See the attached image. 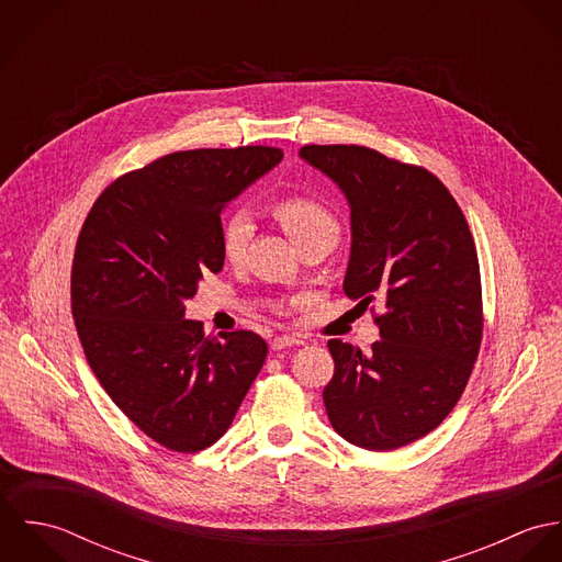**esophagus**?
<instances>
[{
	"label": "esophagus",
	"mask_w": 562,
	"mask_h": 562,
	"mask_svg": "<svg viewBox=\"0 0 562 562\" xmlns=\"http://www.w3.org/2000/svg\"><path fill=\"white\" fill-rule=\"evenodd\" d=\"M305 341L299 339V337H290V335H281V337H274L272 339V350H285V348H292V346H303Z\"/></svg>",
	"instance_id": "34e87169"
}]
</instances>
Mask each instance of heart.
<instances>
[{
  "mask_svg": "<svg viewBox=\"0 0 562 562\" xmlns=\"http://www.w3.org/2000/svg\"><path fill=\"white\" fill-rule=\"evenodd\" d=\"M272 216L279 221L288 238L299 248L312 241L335 244L339 238V223L330 210L310 196H285L272 205ZM252 236L250 218L238 212L223 223L221 248L227 261L238 263Z\"/></svg>",
  "mask_w": 562,
  "mask_h": 562,
  "instance_id": "1",
  "label": "heart"
}]
</instances>
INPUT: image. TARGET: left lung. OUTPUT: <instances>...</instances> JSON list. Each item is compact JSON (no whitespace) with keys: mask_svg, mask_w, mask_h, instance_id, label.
I'll list each match as a JSON object with an SVG mask.
<instances>
[{"mask_svg":"<svg viewBox=\"0 0 562 562\" xmlns=\"http://www.w3.org/2000/svg\"><path fill=\"white\" fill-rule=\"evenodd\" d=\"M350 207L346 296L383 303L366 355L330 339L322 398L350 443L383 452L437 428L461 398L482 337L481 270L468 221L428 170L355 145H307Z\"/></svg>","mask_w":562,"mask_h":562,"instance_id":"obj_1","label":"left lung"}]
</instances>
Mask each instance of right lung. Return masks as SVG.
<instances>
[{"label":"right lung","mask_w":562,"mask_h":562,"mask_svg":"<svg viewBox=\"0 0 562 562\" xmlns=\"http://www.w3.org/2000/svg\"><path fill=\"white\" fill-rule=\"evenodd\" d=\"M283 160L274 147L177 151L116 179L81 227L71 310L86 359L154 441L199 452L232 426L268 346L186 321L203 274L221 272V214Z\"/></svg>","instance_id":"1"}]
</instances>
